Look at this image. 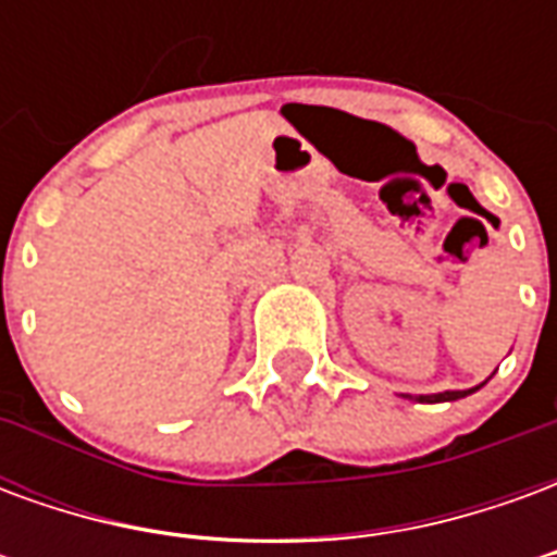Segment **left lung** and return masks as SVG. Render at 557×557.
Listing matches in <instances>:
<instances>
[{
  "label": "left lung",
  "instance_id": "8db88e82",
  "mask_svg": "<svg viewBox=\"0 0 557 557\" xmlns=\"http://www.w3.org/2000/svg\"><path fill=\"white\" fill-rule=\"evenodd\" d=\"M471 394V391H444V394H420V403H447V399H459Z\"/></svg>",
  "mask_w": 557,
  "mask_h": 557
}]
</instances>
